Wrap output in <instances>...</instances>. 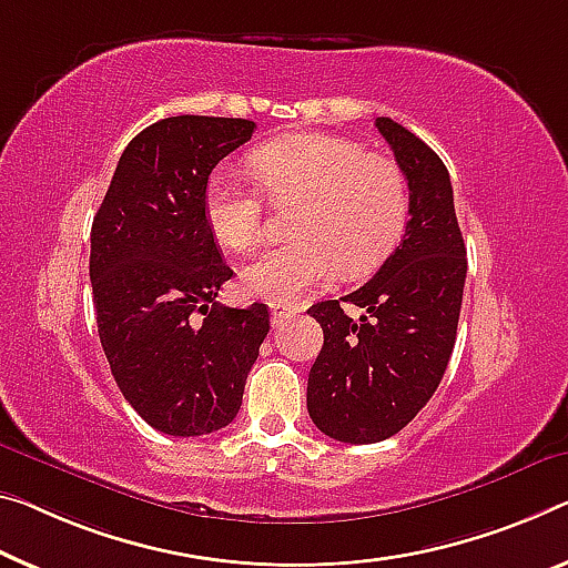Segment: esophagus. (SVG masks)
<instances>
[{"label": "esophagus", "mask_w": 568, "mask_h": 568, "mask_svg": "<svg viewBox=\"0 0 568 568\" xmlns=\"http://www.w3.org/2000/svg\"><path fill=\"white\" fill-rule=\"evenodd\" d=\"M268 312H272L274 325H282V322H286V320L294 317V314H296V310L294 307H286V304H272V307H268Z\"/></svg>", "instance_id": "esophagus-1"}]
</instances>
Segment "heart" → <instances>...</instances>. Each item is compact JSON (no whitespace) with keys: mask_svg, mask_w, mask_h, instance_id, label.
Masks as SVG:
<instances>
[{"mask_svg":"<svg viewBox=\"0 0 568 568\" xmlns=\"http://www.w3.org/2000/svg\"><path fill=\"white\" fill-rule=\"evenodd\" d=\"M261 190L290 215V241L241 268V290L272 304H296L333 274L361 276L396 246L408 217V182L386 154L345 136L294 134L248 156ZM205 221L229 251L254 248L264 235V200L246 182L215 172L205 185Z\"/></svg>","mask_w":568,"mask_h":568,"instance_id":"heart-1","label":"heart"}]
</instances>
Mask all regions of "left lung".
<instances>
[{
	"instance_id": "1",
	"label": "left lung",
	"mask_w": 568,
	"mask_h": 568,
	"mask_svg": "<svg viewBox=\"0 0 568 568\" xmlns=\"http://www.w3.org/2000/svg\"><path fill=\"white\" fill-rule=\"evenodd\" d=\"M408 182V223L371 282L307 310L325 345L307 381V412L329 439L373 444L398 434L434 396L455 351L467 248L449 172L432 146L378 116ZM343 303L363 306L353 321Z\"/></svg>"
}]
</instances>
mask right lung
Masks as SVG:
<instances>
[{
	"instance_id": "obj_1",
	"label": "right lung",
	"mask_w": 568,
	"mask_h": 568,
	"mask_svg": "<svg viewBox=\"0 0 568 568\" xmlns=\"http://www.w3.org/2000/svg\"><path fill=\"white\" fill-rule=\"evenodd\" d=\"M248 119L170 116L121 154L91 229L101 347L134 412L172 436L229 426L268 333V307L215 302L233 276L205 221L217 162L254 134Z\"/></svg>"
}]
</instances>
